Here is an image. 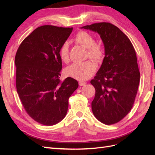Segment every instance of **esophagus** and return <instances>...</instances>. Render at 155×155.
Here are the masks:
<instances>
[{
  "label": "esophagus",
  "instance_id": "esophagus-1",
  "mask_svg": "<svg viewBox=\"0 0 155 155\" xmlns=\"http://www.w3.org/2000/svg\"><path fill=\"white\" fill-rule=\"evenodd\" d=\"M86 82H85V81H79V86H84L85 85H86Z\"/></svg>",
  "mask_w": 155,
  "mask_h": 155
}]
</instances>
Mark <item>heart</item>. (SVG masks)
Returning a JSON list of instances; mask_svg holds the SVG:
<instances>
[{"label": "heart", "instance_id": "heart-1", "mask_svg": "<svg viewBox=\"0 0 155 155\" xmlns=\"http://www.w3.org/2000/svg\"><path fill=\"white\" fill-rule=\"evenodd\" d=\"M74 41L81 46L87 48V58H91L94 61L99 63L104 58V50L101 45L96 43L94 37L89 33L79 31L74 37ZM61 60L64 63H68L70 60L69 48L67 42H64L59 50ZM96 65L91 60L82 63H75L70 65L64 70L67 76L73 78L79 81H85L94 73Z\"/></svg>", "mask_w": 155, "mask_h": 155}]
</instances>
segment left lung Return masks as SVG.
Wrapping results in <instances>:
<instances>
[{
	"label": "left lung",
	"mask_w": 155,
	"mask_h": 155,
	"mask_svg": "<svg viewBox=\"0 0 155 155\" xmlns=\"http://www.w3.org/2000/svg\"><path fill=\"white\" fill-rule=\"evenodd\" d=\"M97 32L105 47V57L91 81L96 89L92 110L101 123L118 122L132 109L140 83L136 51L130 41L118 27L98 22L81 27Z\"/></svg>",
	"instance_id": "obj_1"
}]
</instances>
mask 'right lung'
<instances>
[{"mask_svg": "<svg viewBox=\"0 0 155 155\" xmlns=\"http://www.w3.org/2000/svg\"><path fill=\"white\" fill-rule=\"evenodd\" d=\"M72 28L45 25L26 37L15 58L17 91L32 119L54 125L66 116L68 99L78 87L72 78L61 81L62 61L59 50Z\"/></svg>", "mask_w": 155, "mask_h": 155, "instance_id": "right-lung-1", "label": "right lung"}]
</instances>
